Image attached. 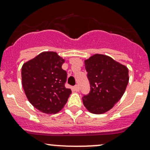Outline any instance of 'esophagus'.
<instances>
[{
  "mask_svg": "<svg viewBox=\"0 0 150 150\" xmlns=\"http://www.w3.org/2000/svg\"><path fill=\"white\" fill-rule=\"evenodd\" d=\"M73 89H74V91H75V92H78V91H80V88H79V86H78V85H76V86H74Z\"/></svg>",
  "mask_w": 150,
  "mask_h": 150,
  "instance_id": "esophagus-1",
  "label": "esophagus"
}]
</instances>
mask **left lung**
Wrapping results in <instances>:
<instances>
[{
  "label": "left lung",
  "instance_id": "1",
  "mask_svg": "<svg viewBox=\"0 0 150 150\" xmlns=\"http://www.w3.org/2000/svg\"><path fill=\"white\" fill-rule=\"evenodd\" d=\"M91 92L83 103L89 112L102 114L114 106L124 95L129 83V70L111 57L95 54L85 59Z\"/></svg>",
  "mask_w": 150,
  "mask_h": 150
}]
</instances>
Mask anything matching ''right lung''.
<instances>
[{"mask_svg": "<svg viewBox=\"0 0 150 150\" xmlns=\"http://www.w3.org/2000/svg\"><path fill=\"white\" fill-rule=\"evenodd\" d=\"M64 62L55 52H43L22 66L23 91L31 105L41 112L58 113L72 93L64 87L67 72L62 68Z\"/></svg>", "mask_w": 150, "mask_h": 150, "instance_id": "add662e5", "label": "right lung"}]
</instances>
